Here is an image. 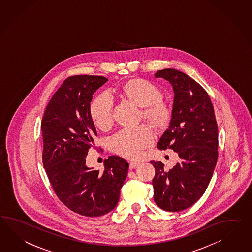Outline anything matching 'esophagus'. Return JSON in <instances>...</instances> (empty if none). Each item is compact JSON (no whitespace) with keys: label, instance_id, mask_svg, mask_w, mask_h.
<instances>
[{"label":"esophagus","instance_id":"obj_1","mask_svg":"<svg viewBox=\"0 0 252 252\" xmlns=\"http://www.w3.org/2000/svg\"><path fill=\"white\" fill-rule=\"evenodd\" d=\"M140 165V163L139 162H135V161H132V162H130V164H129V166H130V169H134L135 167H137V166Z\"/></svg>","mask_w":252,"mask_h":252}]
</instances>
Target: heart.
I'll return each instance as SVG.
<instances>
[{
  "instance_id": "heart-1",
  "label": "heart",
  "mask_w": 252,
  "mask_h": 252,
  "mask_svg": "<svg viewBox=\"0 0 252 252\" xmlns=\"http://www.w3.org/2000/svg\"><path fill=\"white\" fill-rule=\"evenodd\" d=\"M118 94L130 102L142 107V116L157 127L163 128L171 118V110L164 103L159 88L151 82L135 78L126 82L118 89ZM113 101L106 94H99L90 105V116L97 128L105 130L112 125ZM154 142L153 130L147 125L135 129H126L112 136L109 147L112 151L126 158L135 159L143 150Z\"/></svg>"
}]
</instances>
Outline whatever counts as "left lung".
<instances>
[{
	"instance_id": "left-lung-1",
	"label": "left lung",
	"mask_w": 252,
	"mask_h": 252,
	"mask_svg": "<svg viewBox=\"0 0 252 252\" xmlns=\"http://www.w3.org/2000/svg\"><path fill=\"white\" fill-rule=\"evenodd\" d=\"M155 77L168 81L174 91L169 126L158 148H171L179 162L166 171L162 162L151 161L154 200L160 209L176 212L194 205L209 186L218 161V125L208 93L188 74L168 68Z\"/></svg>"
}]
</instances>
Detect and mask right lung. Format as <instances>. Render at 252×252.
I'll list each match as a JSON object with an SVG mask.
<instances>
[{
	"label": "right lung",
	"mask_w": 252,
	"mask_h": 252,
	"mask_svg": "<svg viewBox=\"0 0 252 252\" xmlns=\"http://www.w3.org/2000/svg\"><path fill=\"white\" fill-rule=\"evenodd\" d=\"M107 81L97 75L69 77L50 100L41 125L43 166L54 190L67 208L91 218L116 208L129 167L117 156L104 160L103 172L86 165L97 135L90 103L94 93Z\"/></svg>",
	"instance_id": "right-lung-1"
}]
</instances>
